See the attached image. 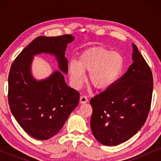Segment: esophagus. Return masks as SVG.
<instances>
[{
  "label": "esophagus",
  "mask_w": 161,
  "mask_h": 161,
  "mask_svg": "<svg viewBox=\"0 0 161 161\" xmlns=\"http://www.w3.org/2000/svg\"><path fill=\"white\" fill-rule=\"evenodd\" d=\"M88 102V99L86 97V96H81L80 97V103H86Z\"/></svg>",
  "instance_id": "1"
}]
</instances>
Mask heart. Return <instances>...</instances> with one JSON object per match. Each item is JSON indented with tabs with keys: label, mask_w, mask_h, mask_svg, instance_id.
<instances>
[{
	"label": "heart",
	"mask_w": 161,
	"mask_h": 161,
	"mask_svg": "<svg viewBox=\"0 0 161 161\" xmlns=\"http://www.w3.org/2000/svg\"><path fill=\"white\" fill-rule=\"evenodd\" d=\"M124 66V58L119 53L102 47L86 50L79 57L78 62L72 61L69 75L75 89L82 85L83 72H88V83L96 90H105L117 80Z\"/></svg>",
	"instance_id": "b5f03b06"
}]
</instances>
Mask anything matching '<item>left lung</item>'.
<instances>
[{
  "label": "left lung",
  "instance_id": "obj_1",
  "mask_svg": "<svg viewBox=\"0 0 161 161\" xmlns=\"http://www.w3.org/2000/svg\"><path fill=\"white\" fill-rule=\"evenodd\" d=\"M133 62L108 89L90 100L91 128L99 142L116 146L138 133L150 110L153 73L144 57L133 44Z\"/></svg>",
  "mask_w": 161,
  "mask_h": 161
}]
</instances>
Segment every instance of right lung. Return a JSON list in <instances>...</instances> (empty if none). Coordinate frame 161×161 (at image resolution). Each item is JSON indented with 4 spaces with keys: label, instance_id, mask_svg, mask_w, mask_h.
<instances>
[{
    "label": "right lung",
    "instance_id": "right-lung-1",
    "mask_svg": "<svg viewBox=\"0 0 161 161\" xmlns=\"http://www.w3.org/2000/svg\"><path fill=\"white\" fill-rule=\"evenodd\" d=\"M69 34L38 36L22 50L11 66L8 75V100L11 111L28 135L47 140L62 128L79 103V92L65 83L61 72L36 80L31 73L33 56L41 53L54 55L59 69L68 72L65 51L73 41Z\"/></svg>",
    "mask_w": 161,
    "mask_h": 161
}]
</instances>
